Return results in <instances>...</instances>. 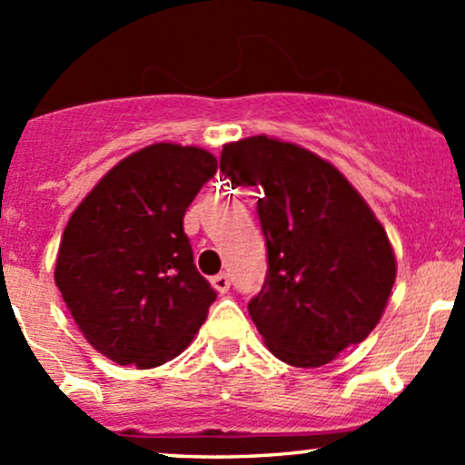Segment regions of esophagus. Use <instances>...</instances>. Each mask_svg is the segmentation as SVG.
Returning a JSON list of instances; mask_svg holds the SVG:
<instances>
[{"label": "esophagus", "instance_id": "obj_1", "mask_svg": "<svg viewBox=\"0 0 465 465\" xmlns=\"http://www.w3.org/2000/svg\"><path fill=\"white\" fill-rule=\"evenodd\" d=\"M212 286H214L218 292H227L229 286H232V280H229L227 273H218L212 277Z\"/></svg>", "mask_w": 465, "mask_h": 465}]
</instances>
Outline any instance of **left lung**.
Wrapping results in <instances>:
<instances>
[{"instance_id":"obj_1","label":"left lung","mask_w":465,"mask_h":465,"mask_svg":"<svg viewBox=\"0 0 465 465\" xmlns=\"http://www.w3.org/2000/svg\"><path fill=\"white\" fill-rule=\"evenodd\" d=\"M221 173L255 185L269 271L249 314L280 361L322 367L361 343L396 282L387 232L350 181L306 148L247 137L223 146Z\"/></svg>"}]
</instances>
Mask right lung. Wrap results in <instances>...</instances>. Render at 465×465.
Wrapping results in <instances>:
<instances>
[{"label":"right lung","mask_w":465,"mask_h":465,"mask_svg":"<svg viewBox=\"0 0 465 465\" xmlns=\"http://www.w3.org/2000/svg\"><path fill=\"white\" fill-rule=\"evenodd\" d=\"M216 168L203 148L153 143L69 218L54 282L84 339L117 365H163L205 322L216 291L196 271L183 216Z\"/></svg>","instance_id":"1"}]
</instances>
